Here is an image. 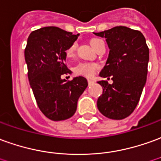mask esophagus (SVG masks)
<instances>
[{"label":"esophagus","instance_id":"esophagus-1","mask_svg":"<svg viewBox=\"0 0 161 161\" xmlns=\"http://www.w3.org/2000/svg\"><path fill=\"white\" fill-rule=\"evenodd\" d=\"M88 84L89 85H92V84H94V81H92V79H88Z\"/></svg>","mask_w":161,"mask_h":161}]
</instances>
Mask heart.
Listing matches in <instances>:
<instances>
[{"instance_id": "b5f03b06", "label": "heart", "mask_w": 161, "mask_h": 161, "mask_svg": "<svg viewBox=\"0 0 161 161\" xmlns=\"http://www.w3.org/2000/svg\"><path fill=\"white\" fill-rule=\"evenodd\" d=\"M100 39H92L91 41V45L92 48H94V46L96 45L97 42H99ZM75 50H76V44L73 43L72 45H70L66 49L65 51V55L68 58H71L75 54ZM98 68V65L97 64H93V63H78L77 64L75 65V67L73 68V71L76 75H80V76H84V77H91L94 75V73Z\"/></svg>"}]
</instances>
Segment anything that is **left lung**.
<instances>
[{
	"label": "left lung",
	"mask_w": 161,
	"mask_h": 161,
	"mask_svg": "<svg viewBox=\"0 0 161 161\" xmlns=\"http://www.w3.org/2000/svg\"><path fill=\"white\" fill-rule=\"evenodd\" d=\"M105 38L110 49L101 77H112L113 83L98 81L103 93L97 105L99 112L112 119H123L131 114L139 103L147 82L149 49L139 30L118 26L94 33Z\"/></svg>",
	"instance_id": "1"
}]
</instances>
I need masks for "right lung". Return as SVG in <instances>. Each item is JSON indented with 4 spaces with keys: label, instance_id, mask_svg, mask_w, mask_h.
Returning a JSON list of instances; mask_svg holds the SVG:
<instances>
[{
    "label": "right lung",
    "instance_id": "right-lung-1",
    "mask_svg": "<svg viewBox=\"0 0 161 161\" xmlns=\"http://www.w3.org/2000/svg\"><path fill=\"white\" fill-rule=\"evenodd\" d=\"M79 36L57 27H44L30 34L24 56L28 77L39 109L53 121L65 120L77 111V100L88 86L84 77L62 79L70 74L65 51Z\"/></svg>",
    "mask_w": 161,
    "mask_h": 161
}]
</instances>
